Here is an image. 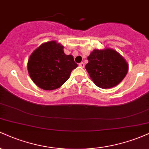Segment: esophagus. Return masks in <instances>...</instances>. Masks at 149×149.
<instances>
[{"mask_svg":"<svg viewBox=\"0 0 149 149\" xmlns=\"http://www.w3.org/2000/svg\"><path fill=\"white\" fill-rule=\"evenodd\" d=\"M79 66H80V67H82V68H84V66H85V64L83 62H81V63H80L79 64Z\"/></svg>","mask_w":149,"mask_h":149,"instance_id":"obj_1","label":"esophagus"}]
</instances>
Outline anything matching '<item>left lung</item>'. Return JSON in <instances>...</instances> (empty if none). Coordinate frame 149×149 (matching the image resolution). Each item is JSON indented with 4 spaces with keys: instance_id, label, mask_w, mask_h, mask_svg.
I'll list each match as a JSON object with an SVG mask.
<instances>
[{
    "instance_id": "left-lung-1",
    "label": "left lung",
    "mask_w": 149,
    "mask_h": 149,
    "mask_svg": "<svg viewBox=\"0 0 149 149\" xmlns=\"http://www.w3.org/2000/svg\"><path fill=\"white\" fill-rule=\"evenodd\" d=\"M88 59L85 69L92 81L100 88H113L127 73L129 66L125 58L110 47L94 49Z\"/></svg>"
}]
</instances>
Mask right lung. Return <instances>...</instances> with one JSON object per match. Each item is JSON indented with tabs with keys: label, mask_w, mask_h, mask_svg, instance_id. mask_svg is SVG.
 Segmentation results:
<instances>
[{
	"label": "right lung",
	"mask_w": 149,
	"mask_h": 149,
	"mask_svg": "<svg viewBox=\"0 0 149 149\" xmlns=\"http://www.w3.org/2000/svg\"><path fill=\"white\" fill-rule=\"evenodd\" d=\"M77 66L73 56L64 53V46L56 40H51L41 44L31 53L27 69L38 87L53 90L60 88Z\"/></svg>",
	"instance_id": "right-lung-1"
}]
</instances>
